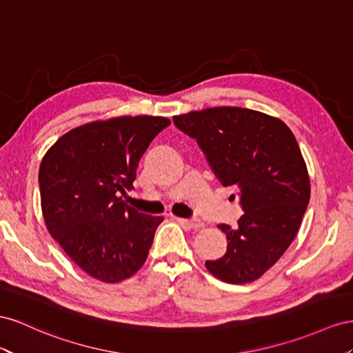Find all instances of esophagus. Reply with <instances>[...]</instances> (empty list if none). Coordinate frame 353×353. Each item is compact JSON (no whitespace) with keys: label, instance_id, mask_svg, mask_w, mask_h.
I'll use <instances>...</instances> for the list:
<instances>
[{"label":"esophagus","instance_id":"esophagus-1","mask_svg":"<svg viewBox=\"0 0 353 353\" xmlns=\"http://www.w3.org/2000/svg\"><path fill=\"white\" fill-rule=\"evenodd\" d=\"M179 221H182V223H185L186 226L192 228V229H199V228L204 226L203 221L198 220V219H179Z\"/></svg>","mask_w":353,"mask_h":353}]
</instances>
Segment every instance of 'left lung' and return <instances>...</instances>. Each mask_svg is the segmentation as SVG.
Returning <instances> with one entry per match:
<instances>
[{
  "label": "left lung",
  "mask_w": 353,
  "mask_h": 353,
  "mask_svg": "<svg viewBox=\"0 0 353 353\" xmlns=\"http://www.w3.org/2000/svg\"><path fill=\"white\" fill-rule=\"evenodd\" d=\"M196 139L223 186L241 190L244 214L228 238L223 257L205 268L229 284L253 283L293 243L310 198L307 167L293 132L279 118L236 106H217L173 117Z\"/></svg>",
  "instance_id": "1"
}]
</instances>
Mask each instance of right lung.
Wrapping results in <instances>:
<instances>
[{
  "label": "right lung",
  "mask_w": 353,
  "mask_h": 353,
  "mask_svg": "<svg viewBox=\"0 0 353 353\" xmlns=\"http://www.w3.org/2000/svg\"><path fill=\"white\" fill-rule=\"evenodd\" d=\"M170 124L152 115L93 121L57 139L39 165L47 230L79 269L102 283H119L143 266L164 220L139 213L118 195L133 188L140 158Z\"/></svg>",
  "instance_id": "right-lung-1"
}]
</instances>
